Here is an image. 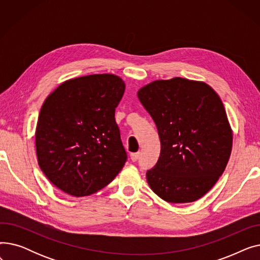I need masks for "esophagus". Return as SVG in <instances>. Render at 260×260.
Masks as SVG:
<instances>
[{
	"mask_svg": "<svg viewBox=\"0 0 260 260\" xmlns=\"http://www.w3.org/2000/svg\"><path fill=\"white\" fill-rule=\"evenodd\" d=\"M139 157H140V153H139V152H138V153H133V154H131V159H132L133 162L137 161V160L139 159Z\"/></svg>",
	"mask_w": 260,
	"mask_h": 260,
	"instance_id": "34e87169",
	"label": "esophagus"
}]
</instances>
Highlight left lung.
Returning <instances> with one entry per match:
<instances>
[{
	"instance_id": "8db88e82",
	"label": "left lung",
	"mask_w": 260,
	"mask_h": 260,
	"mask_svg": "<svg viewBox=\"0 0 260 260\" xmlns=\"http://www.w3.org/2000/svg\"><path fill=\"white\" fill-rule=\"evenodd\" d=\"M138 98L161 143L147 183L171 203L201 198L222 175L232 151L233 136L219 95L203 82L174 78L145 85Z\"/></svg>"
}]
</instances>
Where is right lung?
<instances>
[{
    "label": "right lung",
    "instance_id": "add662e5",
    "mask_svg": "<svg viewBox=\"0 0 260 260\" xmlns=\"http://www.w3.org/2000/svg\"><path fill=\"white\" fill-rule=\"evenodd\" d=\"M124 90V82L115 75H90L65 81L44 101L36 131L38 162L63 192L93 194L125 165L115 120Z\"/></svg>",
    "mask_w": 260,
    "mask_h": 260
}]
</instances>
